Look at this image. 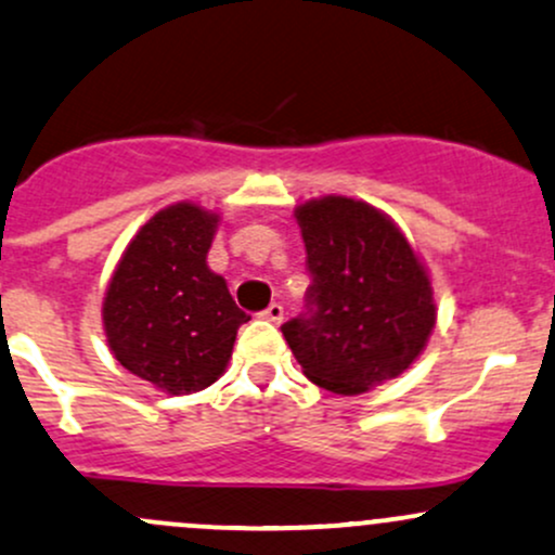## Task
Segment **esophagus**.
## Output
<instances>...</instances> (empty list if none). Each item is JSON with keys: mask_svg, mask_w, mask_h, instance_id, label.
Segmentation results:
<instances>
[{"mask_svg": "<svg viewBox=\"0 0 555 555\" xmlns=\"http://www.w3.org/2000/svg\"><path fill=\"white\" fill-rule=\"evenodd\" d=\"M260 315H263V319H268V321H273V324H279V321L284 319V308L279 306V302H271V306H268Z\"/></svg>", "mask_w": 555, "mask_h": 555, "instance_id": "esophagus-1", "label": "esophagus"}]
</instances>
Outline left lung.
Listing matches in <instances>:
<instances>
[{
  "mask_svg": "<svg viewBox=\"0 0 555 555\" xmlns=\"http://www.w3.org/2000/svg\"><path fill=\"white\" fill-rule=\"evenodd\" d=\"M308 253V313L282 326L302 374L337 395L395 379L422 356L437 321L429 273L392 218L363 199L295 208Z\"/></svg>",
  "mask_w": 555,
  "mask_h": 555,
  "instance_id": "left-lung-1",
  "label": "left lung"
}]
</instances>
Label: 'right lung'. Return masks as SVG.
<instances>
[{
  "label": "right lung",
  "instance_id": "1",
  "mask_svg": "<svg viewBox=\"0 0 555 555\" xmlns=\"http://www.w3.org/2000/svg\"><path fill=\"white\" fill-rule=\"evenodd\" d=\"M216 227L218 212L194 203L157 210L129 242L102 302L115 361L168 395L210 387L249 321L227 279L208 268Z\"/></svg>",
  "mask_w": 555,
  "mask_h": 555
}]
</instances>
